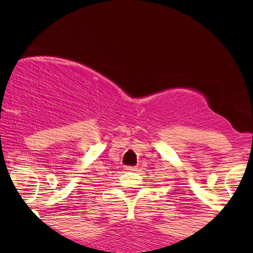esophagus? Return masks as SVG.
<instances>
[{
  "label": "esophagus",
  "instance_id": "34e87169",
  "mask_svg": "<svg viewBox=\"0 0 253 253\" xmlns=\"http://www.w3.org/2000/svg\"><path fill=\"white\" fill-rule=\"evenodd\" d=\"M126 171H137V167H134V166H126Z\"/></svg>",
  "mask_w": 253,
  "mask_h": 253
}]
</instances>
